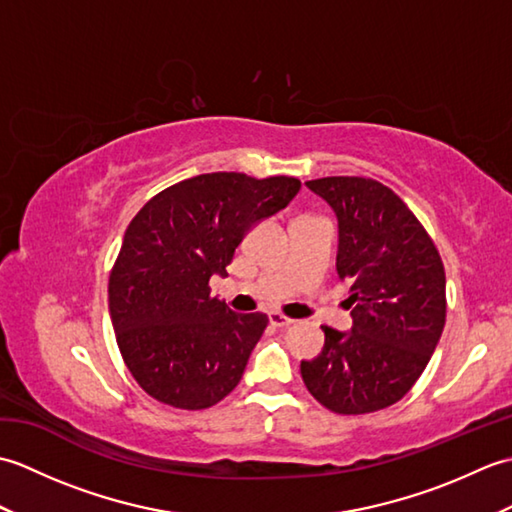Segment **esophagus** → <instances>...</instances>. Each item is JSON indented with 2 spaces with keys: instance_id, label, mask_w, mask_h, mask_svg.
<instances>
[{
  "instance_id": "34e87169",
  "label": "esophagus",
  "mask_w": 512,
  "mask_h": 512,
  "mask_svg": "<svg viewBox=\"0 0 512 512\" xmlns=\"http://www.w3.org/2000/svg\"><path fill=\"white\" fill-rule=\"evenodd\" d=\"M268 323L273 325V328H288V325H292V319L284 317V314L279 312H268Z\"/></svg>"
}]
</instances>
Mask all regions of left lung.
<instances>
[{
	"label": "left lung",
	"mask_w": 512,
	"mask_h": 512,
	"mask_svg": "<svg viewBox=\"0 0 512 512\" xmlns=\"http://www.w3.org/2000/svg\"><path fill=\"white\" fill-rule=\"evenodd\" d=\"M306 187L339 222L336 273L352 292V330L323 325V350L301 361V378L334 413L385 409L413 387L440 341L447 317L442 259L385 184L334 176Z\"/></svg>",
	"instance_id": "obj_1"
}]
</instances>
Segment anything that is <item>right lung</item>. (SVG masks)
Returning <instances> with one entry per match:
<instances>
[{
  "label": "right lung",
  "instance_id": "right-lung-1",
  "mask_svg": "<svg viewBox=\"0 0 512 512\" xmlns=\"http://www.w3.org/2000/svg\"><path fill=\"white\" fill-rule=\"evenodd\" d=\"M297 178L217 171L182 180L129 222L110 275L118 350L149 396L178 409H206L237 387L268 325L211 297L235 248L255 224L286 209Z\"/></svg>",
  "mask_w": 512,
  "mask_h": 512
}]
</instances>
